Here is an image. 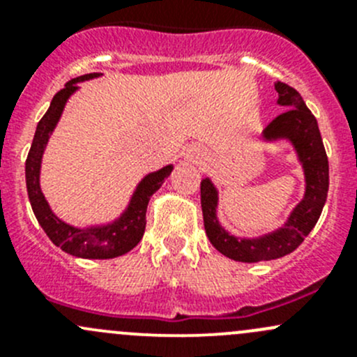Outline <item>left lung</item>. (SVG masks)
I'll return each instance as SVG.
<instances>
[{"label":"left lung","mask_w":357,"mask_h":357,"mask_svg":"<svg viewBox=\"0 0 357 357\" xmlns=\"http://www.w3.org/2000/svg\"><path fill=\"white\" fill-rule=\"evenodd\" d=\"M275 89L278 91V103L285 109L266 126L262 136L266 139L289 138L297 150L305 174V197L294 208L289 222L278 231L255 240L228 235L215 218L218 192L214 185L211 179L200 183L205 233L221 254L240 262L273 261L294 252L318 222L328 193V157L316 117L305 107L297 89L282 81L275 82Z\"/></svg>","instance_id":"1"}]
</instances>
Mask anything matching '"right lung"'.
I'll return each instance as SVG.
<instances>
[{"label":"right lung","instance_id":"1","mask_svg":"<svg viewBox=\"0 0 357 357\" xmlns=\"http://www.w3.org/2000/svg\"><path fill=\"white\" fill-rule=\"evenodd\" d=\"M98 72H93V74H84L70 79L66 88L60 89L53 96L48 112L38 122L34 139H32L31 150H29L27 160H25V181H27L29 200H31V207L38 222L56 247H60L67 254L84 259H112L126 254L138 245L139 240L143 238V233H145L146 205H149L150 197L160 188L162 183L172 171V165H165L160 171L146 176L138 185V190L132 195L128 211L121 215V219H117L109 226L79 229L60 221L53 214L52 208L48 207V202L45 200V195L41 193V188H39V169H41L43 152H45V146L48 143L53 128L62 115L68 96L77 89L75 82L88 81V79L98 77Z\"/></svg>","mask_w":357,"mask_h":357}]
</instances>
